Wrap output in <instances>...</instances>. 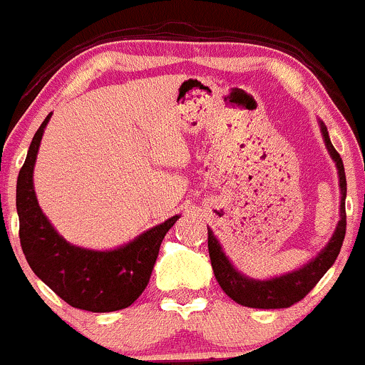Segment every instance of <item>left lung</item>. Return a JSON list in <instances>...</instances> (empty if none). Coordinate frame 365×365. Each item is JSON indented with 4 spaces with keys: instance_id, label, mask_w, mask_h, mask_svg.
<instances>
[{
    "instance_id": "left-lung-1",
    "label": "left lung",
    "mask_w": 365,
    "mask_h": 365,
    "mask_svg": "<svg viewBox=\"0 0 365 365\" xmlns=\"http://www.w3.org/2000/svg\"><path fill=\"white\" fill-rule=\"evenodd\" d=\"M320 133H322L326 149L329 152L331 159L336 164L339 178V220L334 228V234L329 242L319 251L310 262L296 268L287 274L275 275L270 279H253L246 274L239 272L234 263L228 259L216 235L211 228H207V250H210L211 267H213L215 277L218 280L220 287L230 296L235 303L250 308H287L299 299H303L315 287V284L322 279V275L332 267V263L338 258L339 250L343 246V239L346 234V213H345V199H346V176L345 166L341 158L332 147L329 133H327L326 124L319 119Z\"/></svg>"
}]
</instances>
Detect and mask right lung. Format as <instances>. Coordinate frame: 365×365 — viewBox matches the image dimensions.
<instances>
[{
    "label": "right lung",
    "instance_id": "right-lung-1",
    "mask_svg": "<svg viewBox=\"0 0 365 365\" xmlns=\"http://www.w3.org/2000/svg\"><path fill=\"white\" fill-rule=\"evenodd\" d=\"M50 118L51 112L36 131L17 178L20 246L34 274L71 307L97 314L121 310L147 287L164 235L180 215L114 250H88L66 241L39 207L33 180Z\"/></svg>",
    "mask_w": 365,
    "mask_h": 365
}]
</instances>
